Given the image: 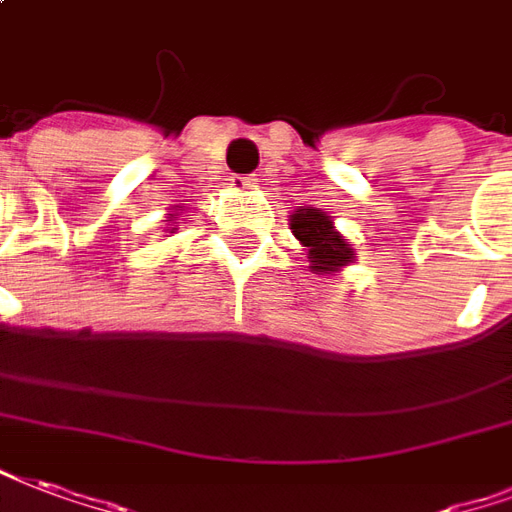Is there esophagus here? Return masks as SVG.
I'll list each match as a JSON object with an SVG mask.
<instances>
[{"instance_id": "1", "label": "esophagus", "mask_w": 512, "mask_h": 512, "mask_svg": "<svg viewBox=\"0 0 512 512\" xmlns=\"http://www.w3.org/2000/svg\"><path fill=\"white\" fill-rule=\"evenodd\" d=\"M230 184H233V189H252L255 187V176H230Z\"/></svg>"}]
</instances>
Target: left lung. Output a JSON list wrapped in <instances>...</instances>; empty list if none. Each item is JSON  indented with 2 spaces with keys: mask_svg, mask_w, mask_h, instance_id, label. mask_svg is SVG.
Returning <instances> with one entry per match:
<instances>
[{
  "mask_svg": "<svg viewBox=\"0 0 512 512\" xmlns=\"http://www.w3.org/2000/svg\"><path fill=\"white\" fill-rule=\"evenodd\" d=\"M290 230L301 244L309 246V260H312L314 271L331 274L352 260L350 244L333 230L331 217H325L317 208H298V214H293L290 219Z\"/></svg>",
  "mask_w": 512,
  "mask_h": 512,
  "instance_id": "1",
  "label": "left lung"
}]
</instances>
